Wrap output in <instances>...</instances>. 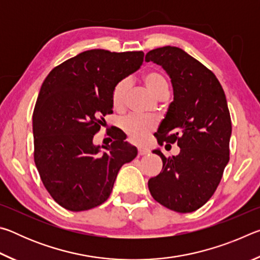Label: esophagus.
Returning <instances> with one entry per match:
<instances>
[{
  "instance_id": "obj_1",
  "label": "esophagus",
  "mask_w": 260,
  "mask_h": 260,
  "mask_svg": "<svg viewBox=\"0 0 260 260\" xmlns=\"http://www.w3.org/2000/svg\"><path fill=\"white\" fill-rule=\"evenodd\" d=\"M138 153H139V156L146 155V153H148V149L142 148V147H139V148H138Z\"/></svg>"
}]
</instances>
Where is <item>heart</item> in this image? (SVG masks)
Listing matches in <instances>:
<instances>
[{"instance_id":"heart-1","label":"heart","mask_w":260,"mask_h":260,"mask_svg":"<svg viewBox=\"0 0 260 260\" xmlns=\"http://www.w3.org/2000/svg\"><path fill=\"white\" fill-rule=\"evenodd\" d=\"M143 83L146 85L156 98H161L169 93V82L164 74L158 71H148L142 77ZM127 95L126 81H119L113 87L111 93V102L114 109H121L124 107ZM119 126L125 132L131 141L135 143L143 142L148 134L156 127V120L153 118L141 117L138 114H129L121 118Z\"/></svg>"}]
</instances>
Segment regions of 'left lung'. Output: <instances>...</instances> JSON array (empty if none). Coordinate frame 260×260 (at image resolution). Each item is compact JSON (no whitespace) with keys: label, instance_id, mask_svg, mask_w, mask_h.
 I'll return each instance as SVG.
<instances>
[{"label":"left lung","instance_id":"8db88e82","mask_svg":"<svg viewBox=\"0 0 260 260\" xmlns=\"http://www.w3.org/2000/svg\"><path fill=\"white\" fill-rule=\"evenodd\" d=\"M165 70L173 102L155 136L162 146L178 143L177 156L165 157L161 172L150 178L153 200L175 212H192L213 195L230 161L232 121L221 85L212 71L178 47L150 50L146 61Z\"/></svg>","mask_w":260,"mask_h":260}]
</instances>
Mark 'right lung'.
Segmentation results:
<instances>
[{"mask_svg":"<svg viewBox=\"0 0 260 260\" xmlns=\"http://www.w3.org/2000/svg\"><path fill=\"white\" fill-rule=\"evenodd\" d=\"M143 51H83L51 70L33 112L34 161L48 192L79 212L104 203L120 167L138 149L113 134L111 144L93 143L104 116L112 113L116 83L143 63Z\"/></svg>","mask_w":260,"mask_h":260,"instance_id":"1","label":"right lung"}]
</instances>
